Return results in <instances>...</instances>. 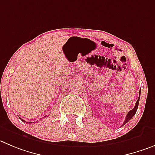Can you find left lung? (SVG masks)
<instances>
[{
	"mask_svg": "<svg viewBox=\"0 0 155 155\" xmlns=\"http://www.w3.org/2000/svg\"><path fill=\"white\" fill-rule=\"evenodd\" d=\"M140 95H141V89H140V91H139V97H138V101H137L136 103H135V105H134V108H133L131 111H129V112H128V113L127 114L126 118H125V121H124V123H123V125H122V126H123L125 124H126L127 122H128V121H129V120L131 119V118H132L134 115H135V113H136L137 109H138V104H139Z\"/></svg>",
	"mask_w": 155,
	"mask_h": 155,
	"instance_id": "1",
	"label": "left lung"
}]
</instances>
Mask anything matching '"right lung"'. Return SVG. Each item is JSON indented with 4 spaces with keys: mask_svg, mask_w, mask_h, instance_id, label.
I'll return each mask as SVG.
<instances>
[{
    "mask_svg": "<svg viewBox=\"0 0 155 155\" xmlns=\"http://www.w3.org/2000/svg\"><path fill=\"white\" fill-rule=\"evenodd\" d=\"M45 117H46V116H45ZM21 120H22V121H24V122H26V121H24V119H21ZM37 122H38V121H37ZM28 123H31V122H28Z\"/></svg>",
    "mask_w": 155,
    "mask_h": 155,
    "instance_id": "right-lung-1",
    "label": "right lung"
}]
</instances>
